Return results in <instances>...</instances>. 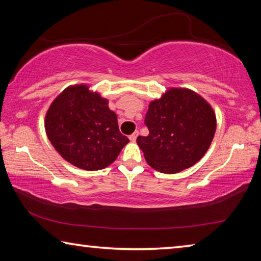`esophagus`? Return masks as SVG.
<instances>
[{"label":"esophagus","mask_w":261,"mask_h":261,"mask_svg":"<svg viewBox=\"0 0 261 261\" xmlns=\"http://www.w3.org/2000/svg\"><path fill=\"white\" fill-rule=\"evenodd\" d=\"M137 137H138V131H135L134 134L132 135H130V137H129V139H130V141H132V143H135L136 141V139H137Z\"/></svg>","instance_id":"34e87169"}]
</instances>
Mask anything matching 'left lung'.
Returning a JSON list of instances; mask_svg holds the SVG:
<instances>
[{
	"label": "left lung",
	"instance_id": "left-lung-1",
	"mask_svg": "<svg viewBox=\"0 0 261 261\" xmlns=\"http://www.w3.org/2000/svg\"><path fill=\"white\" fill-rule=\"evenodd\" d=\"M145 124L148 136L137 138L145 160L160 173L176 174L205 155L214 138L216 116L194 91L170 87L149 102Z\"/></svg>",
	"mask_w": 261,
	"mask_h": 261
}]
</instances>
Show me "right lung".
<instances>
[{
    "label": "right lung",
    "instance_id": "obj_1",
    "mask_svg": "<svg viewBox=\"0 0 261 261\" xmlns=\"http://www.w3.org/2000/svg\"><path fill=\"white\" fill-rule=\"evenodd\" d=\"M45 129L65 161L88 171L112 165L129 143L108 100L87 84L70 85L56 96L46 113Z\"/></svg>",
    "mask_w": 261,
    "mask_h": 261
}]
</instances>
